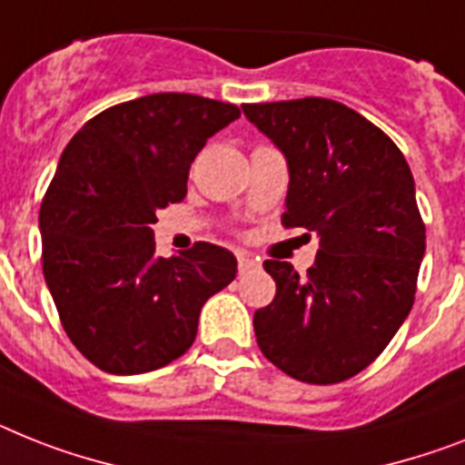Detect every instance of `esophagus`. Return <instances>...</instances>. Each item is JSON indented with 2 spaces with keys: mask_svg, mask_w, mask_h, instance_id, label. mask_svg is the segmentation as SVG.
Wrapping results in <instances>:
<instances>
[{
  "mask_svg": "<svg viewBox=\"0 0 465 465\" xmlns=\"http://www.w3.org/2000/svg\"><path fill=\"white\" fill-rule=\"evenodd\" d=\"M256 266H259V261H256L254 256L244 254V252L237 254V268H240V273H249V271H254Z\"/></svg>",
  "mask_w": 465,
  "mask_h": 465,
  "instance_id": "34e87169",
  "label": "esophagus"
}]
</instances>
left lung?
I'll list each match as a JSON object with an SVG mask.
<instances>
[{
  "label": "left lung",
  "instance_id": "left-lung-1",
  "mask_svg": "<svg viewBox=\"0 0 465 465\" xmlns=\"http://www.w3.org/2000/svg\"><path fill=\"white\" fill-rule=\"evenodd\" d=\"M290 171L285 228L318 235L304 278L266 261L275 299L254 313L256 342L290 378L332 385L361 373L409 316L425 254L411 168L390 137L332 99L244 104Z\"/></svg>",
  "mask_w": 465,
  "mask_h": 465
}]
</instances>
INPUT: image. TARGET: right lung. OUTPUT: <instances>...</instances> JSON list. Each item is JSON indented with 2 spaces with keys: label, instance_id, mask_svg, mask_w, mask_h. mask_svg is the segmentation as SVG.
<instances>
[{
  "label": "right lung",
  "instance_id": "add662e5",
  "mask_svg": "<svg viewBox=\"0 0 465 465\" xmlns=\"http://www.w3.org/2000/svg\"><path fill=\"white\" fill-rule=\"evenodd\" d=\"M235 104L161 92L75 133L40 209L42 271L78 351L114 375L149 373L192 347L206 299L237 275L228 249L156 256V211L183 202L194 156Z\"/></svg>",
  "mask_w": 465,
  "mask_h": 465
}]
</instances>
